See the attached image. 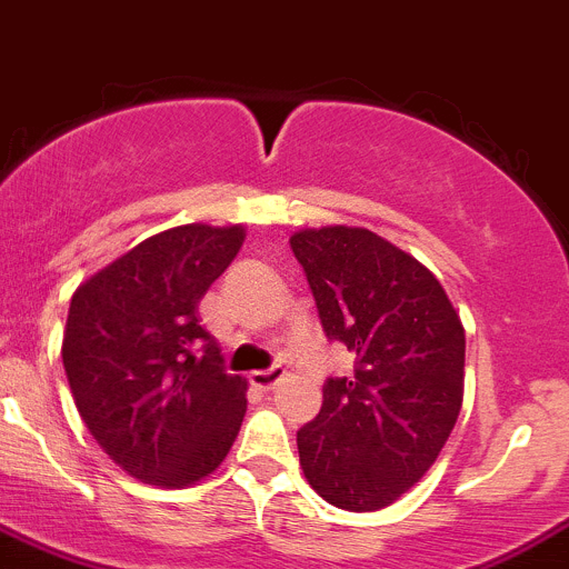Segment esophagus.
<instances>
[{
  "mask_svg": "<svg viewBox=\"0 0 569 569\" xmlns=\"http://www.w3.org/2000/svg\"><path fill=\"white\" fill-rule=\"evenodd\" d=\"M284 380V370L282 367H271V370H260V372H251L249 375V383L260 391H271L277 389L279 383Z\"/></svg>",
  "mask_w": 569,
  "mask_h": 569,
  "instance_id": "obj_1",
  "label": "esophagus"
}]
</instances>
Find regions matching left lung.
Segmentation results:
<instances>
[{"instance_id":"obj_1","label":"left lung","mask_w":569,"mask_h":569,"mask_svg":"<svg viewBox=\"0 0 569 569\" xmlns=\"http://www.w3.org/2000/svg\"><path fill=\"white\" fill-rule=\"evenodd\" d=\"M318 318L353 378H326L323 408L298 430L303 477L328 503L375 512L413 488L462 406L466 331L441 282L359 227L290 238Z\"/></svg>"}]
</instances>
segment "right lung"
I'll return each instance as SVG.
<instances>
[{"mask_svg":"<svg viewBox=\"0 0 569 569\" xmlns=\"http://www.w3.org/2000/svg\"><path fill=\"white\" fill-rule=\"evenodd\" d=\"M241 243V227H174L70 298L62 365L76 408L103 452L142 482H199L241 430L246 380L227 372L197 318Z\"/></svg>","mask_w":569,"mask_h":569,"instance_id":"obj_1","label":"right lung"}]
</instances>
